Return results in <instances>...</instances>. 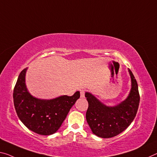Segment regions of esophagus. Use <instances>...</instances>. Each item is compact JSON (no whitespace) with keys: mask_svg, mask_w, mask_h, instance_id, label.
Segmentation results:
<instances>
[{"mask_svg":"<svg viewBox=\"0 0 157 157\" xmlns=\"http://www.w3.org/2000/svg\"><path fill=\"white\" fill-rule=\"evenodd\" d=\"M84 96H85V91L82 89V90L80 91V97L81 98H84Z\"/></svg>","mask_w":157,"mask_h":157,"instance_id":"1","label":"esophagus"}]
</instances>
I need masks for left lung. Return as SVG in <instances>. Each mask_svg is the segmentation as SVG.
I'll return each instance as SVG.
<instances>
[{
	"label": "left lung",
	"instance_id": "left-lung-1",
	"mask_svg": "<svg viewBox=\"0 0 157 157\" xmlns=\"http://www.w3.org/2000/svg\"><path fill=\"white\" fill-rule=\"evenodd\" d=\"M131 88L125 100L114 106H108L89 92L85 97L89 107L86 121L94 134L103 138L117 136L130 125L136 117L140 103L138 86L135 77L128 69Z\"/></svg>",
	"mask_w": 157,
	"mask_h": 157
}]
</instances>
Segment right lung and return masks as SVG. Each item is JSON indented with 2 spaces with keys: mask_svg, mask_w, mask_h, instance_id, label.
Returning <instances> with one entry per match:
<instances>
[{
  "mask_svg": "<svg viewBox=\"0 0 157 157\" xmlns=\"http://www.w3.org/2000/svg\"><path fill=\"white\" fill-rule=\"evenodd\" d=\"M27 69L19 74L14 89V105L17 116L29 130L40 135H52L61 127L71 108L80 96L79 91L72 96L63 95L49 100L36 98L26 87Z\"/></svg>",
  "mask_w": 157,
  "mask_h": 157,
  "instance_id": "1",
  "label": "right lung"
}]
</instances>
